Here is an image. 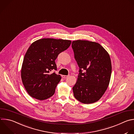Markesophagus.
Here are the masks:
<instances>
[{
    "instance_id": "obj_1",
    "label": "esophagus",
    "mask_w": 134,
    "mask_h": 134,
    "mask_svg": "<svg viewBox=\"0 0 134 134\" xmlns=\"http://www.w3.org/2000/svg\"><path fill=\"white\" fill-rule=\"evenodd\" d=\"M62 77L63 78L65 79V78H67L68 77V76H67V75H62Z\"/></svg>"
}]
</instances>
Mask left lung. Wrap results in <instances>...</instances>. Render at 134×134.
I'll list each match as a JSON object with an SVG mask.
<instances>
[{
	"mask_svg": "<svg viewBox=\"0 0 134 134\" xmlns=\"http://www.w3.org/2000/svg\"><path fill=\"white\" fill-rule=\"evenodd\" d=\"M74 57L79 68L74 97L83 104L98 101L109 85L111 63L106 51L97 42L78 40L72 42Z\"/></svg>",
	"mask_w": 134,
	"mask_h": 134,
	"instance_id": "8db88e82",
	"label": "left lung"
}]
</instances>
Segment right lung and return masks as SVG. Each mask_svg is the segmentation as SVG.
<instances>
[{"label":"right lung","mask_w":134,"mask_h":134,"mask_svg":"<svg viewBox=\"0 0 134 134\" xmlns=\"http://www.w3.org/2000/svg\"><path fill=\"white\" fill-rule=\"evenodd\" d=\"M68 40L43 38L34 42L28 49L21 70L23 83L28 94L41 100L52 97L61 79L55 60L70 45Z\"/></svg>","instance_id":"1"}]
</instances>
